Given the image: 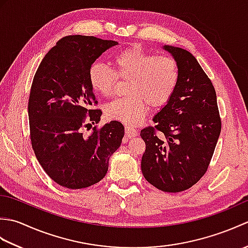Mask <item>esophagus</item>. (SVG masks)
Listing matches in <instances>:
<instances>
[{"instance_id":"1","label":"esophagus","mask_w":248,"mask_h":248,"mask_svg":"<svg viewBox=\"0 0 248 248\" xmlns=\"http://www.w3.org/2000/svg\"><path fill=\"white\" fill-rule=\"evenodd\" d=\"M124 134L127 138H134V136L138 135V131H136L134 128H131L129 125L124 128Z\"/></svg>"}]
</instances>
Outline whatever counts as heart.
<instances>
[{
    "label": "heart",
    "instance_id": "1",
    "mask_svg": "<svg viewBox=\"0 0 248 248\" xmlns=\"http://www.w3.org/2000/svg\"><path fill=\"white\" fill-rule=\"evenodd\" d=\"M112 69L102 62H94L88 69L93 91L108 97L119 78H128L124 91L128 94L105 105L107 117L125 124L140 123L148 109L161 108L171 99L179 82V66L172 56L155 55L132 46L118 52Z\"/></svg>",
    "mask_w": 248,
    "mask_h": 248
}]
</instances>
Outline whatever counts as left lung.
I'll return each mask as SVG.
<instances>
[{
    "label": "left lung",
    "mask_w": 248,
    "mask_h": 248,
    "mask_svg": "<svg viewBox=\"0 0 248 248\" xmlns=\"http://www.w3.org/2000/svg\"><path fill=\"white\" fill-rule=\"evenodd\" d=\"M179 66V82L155 125L144 128L145 179L163 192H182L207 171L222 129L211 80L188 51L165 46Z\"/></svg>",
    "instance_id": "obj_1"
}]
</instances>
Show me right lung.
<instances>
[{
    "mask_svg": "<svg viewBox=\"0 0 248 248\" xmlns=\"http://www.w3.org/2000/svg\"><path fill=\"white\" fill-rule=\"evenodd\" d=\"M118 43L94 36L70 35L57 41L37 69L29 98L30 138L39 164L60 186L84 188L107 175L109 156L124 134L113 120L84 135L102 112L88 81V69Z\"/></svg>",
    "mask_w": 248,
    "mask_h": 248,
    "instance_id": "1",
    "label": "right lung"
}]
</instances>
